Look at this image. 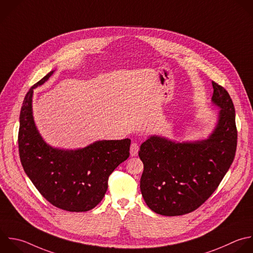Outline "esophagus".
<instances>
[{
  "mask_svg": "<svg viewBox=\"0 0 253 253\" xmlns=\"http://www.w3.org/2000/svg\"><path fill=\"white\" fill-rule=\"evenodd\" d=\"M139 150V145L136 142H132L130 145V155L131 156H136Z\"/></svg>",
  "mask_w": 253,
  "mask_h": 253,
  "instance_id": "esophagus-1",
  "label": "esophagus"
}]
</instances>
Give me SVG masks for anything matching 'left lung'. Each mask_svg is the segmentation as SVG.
<instances>
[{"label":"left lung","instance_id":"1","mask_svg":"<svg viewBox=\"0 0 253 253\" xmlns=\"http://www.w3.org/2000/svg\"><path fill=\"white\" fill-rule=\"evenodd\" d=\"M211 84V101L221 110L208 139L176 143L151 136L140 145V190L146 205L156 213L172 216L197 210L218 187L234 159V106L222 86Z\"/></svg>","mask_w":253,"mask_h":253}]
</instances>
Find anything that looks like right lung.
Instances as JSON below:
<instances>
[{
    "label": "right lung",
    "mask_w": 253,
    "mask_h": 253,
    "mask_svg": "<svg viewBox=\"0 0 253 253\" xmlns=\"http://www.w3.org/2000/svg\"><path fill=\"white\" fill-rule=\"evenodd\" d=\"M49 72L27 93L21 114L19 153L25 172L51 205L68 211H87L104 198L110 175L129 156L130 139L96 141L78 150L47 145L33 118L34 88L42 85Z\"/></svg>",
    "instance_id": "add662e5"
}]
</instances>
